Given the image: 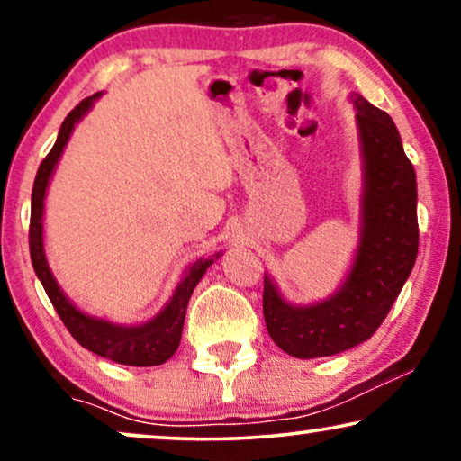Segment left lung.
Here are the masks:
<instances>
[{
    "instance_id": "1",
    "label": "left lung",
    "mask_w": 461,
    "mask_h": 461,
    "mask_svg": "<svg viewBox=\"0 0 461 461\" xmlns=\"http://www.w3.org/2000/svg\"><path fill=\"white\" fill-rule=\"evenodd\" d=\"M363 159L361 226L355 260L339 289L292 304L264 275V321L273 342L295 358L331 357L365 342L386 319L418 258V182L388 113L352 94Z\"/></svg>"
}]
</instances>
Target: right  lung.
Listing matches in <instances>:
<instances>
[{"label":"right lung","mask_w":461,"mask_h":461,"mask_svg":"<svg viewBox=\"0 0 461 461\" xmlns=\"http://www.w3.org/2000/svg\"><path fill=\"white\" fill-rule=\"evenodd\" d=\"M103 96V92L94 94V96L81 100L75 109L68 113L65 122L60 125L59 138H56L52 150H50L46 159L41 161L37 169L33 193H31V226H29V249L31 262H33L37 279L41 281L46 289L50 302H52L56 312L71 331V336L84 346L92 350L94 355L111 358V361L131 365V367H153V365L166 363L167 358L178 350L182 338V325H185L186 306L191 300L193 289L197 287L201 276L213 262L222 256L218 251L212 258H199L191 267L185 270L178 285H176L172 298L167 304L155 314L153 319L144 321L140 325H119L109 319L92 317L84 311H79L71 300L62 294L59 283H56L52 270L48 267L46 249H43V201H46V191L52 174L59 163L62 150H65L68 138H71L75 125L86 117V113L92 109L94 100Z\"/></svg>","instance_id":"1"}]
</instances>
